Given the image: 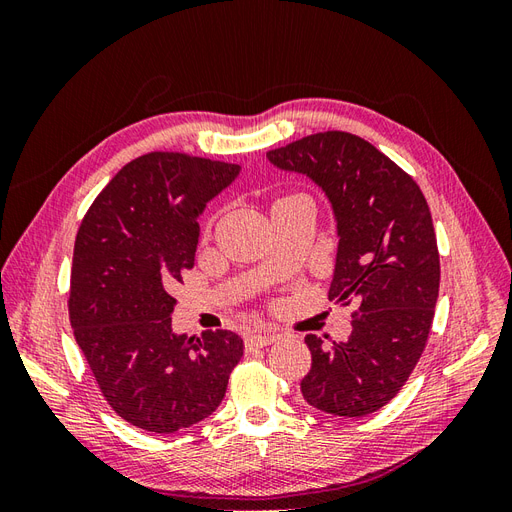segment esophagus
<instances>
[{
	"label": "esophagus",
	"mask_w": 512,
	"mask_h": 512,
	"mask_svg": "<svg viewBox=\"0 0 512 512\" xmlns=\"http://www.w3.org/2000/svg\"><path fill=\"white\" fill-rule=\"evenodd\" d=\"M280 339V333H271V331H258V333H250L245 339L247 348H265L271 346L273 342Z\"/></svg>",
	"instance_id": "esophagus-1"
}]
</instances>
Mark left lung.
I'll return each instance as SVG.
<instances>
[{
  "label": "left lung",
  "instance_id": "left-lung-1",
  "mask_svg": "<svg viewBox=\"0 0 512 512\" xmlns=\"http://www.w3.org/2000/svg\"><path fill=\"white\" fill-rule=\"evenodd\" d=\"M273 166L312 179L337 222L329 301L350 305L346 342L307 335L309 406L359 418L401 391L425 350L440 290V254L416 181L361 136L318 132L267 153Z\"/></svg>",
  "mask_w": 512,
  "mask_h": 512
}]
</instances>
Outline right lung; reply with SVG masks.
Masks as SVG:
<instances>
[{"label": "right lung", "instance_id": "add662e5", "mask_svg": "<svg viewBox=\"0 0 512 512\" xmlns=\"http://www.w3.org/2000/svg\"><path fill=\"white\" fill-rule=\"evenodd\" d=\"M237 164L153 151L100 192L74 241L70 324L104 399L123 421L175 433L226 395L243 339L177 335L170 292L194 267L198 215L237 179Z\"/></svg>", "mask_w": 512, "mask_h": 512}]
</instances>
